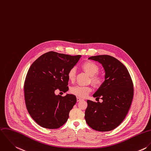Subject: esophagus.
Wrapping results in <instances>:
<instances>
[{
	"instance_id": "esophagus-1",
	"label": "esophagus",
	"mask_w": 151,
	"mask_h": 151,
	"mask_svg": "<svg viewBox=\"0 0 151 151\" xmlns=\"http://www.w3.org/2000/svg\"><path fill=\"white\" fill-rule=\"evenodd\" d=\"M83 100V99H80V98H79V97H77V102H79V101H80Z\"/></svg>"
}]
</instances>
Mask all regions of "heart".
<instances>
[{
  "label": "heart",
  "instance_id": "obj_1",
  "mask_svg": "<svg viewBox=\"0 0 151 151\" xmlns=\"http://www.w3.org/2000/svg\"><path fill=\"white\" fill-rule=\"evenodd\" d=\"M81 67L90 76V81L94 86L99 87L102 86L104 83V77L98 74L99 72V67L95 63L91 61H87L84 62ZM67 77L69 80L74 81L76 78V69L73 67L70 68L67 73ZM92 91V87L90 86H76L70 89L71 94L77 96L78 97L84 98L87 97Z\"/></svg>",
  "mask_w": 151,
  "mask_h": 151
}]
</instances>
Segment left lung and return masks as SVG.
I'll return each mask as SVG.
<instances>
[{
	"label": "left lung",
	"instance_id": "left-lung-1",
	"mask_svg": "<svg viewBox=\"0 0 151 151\" xmlns=\"http://www.w3.org/2000/svg\"><path fill=\"white\" fill-rule=\"evenodd\" d=\"M88 59L102 64L105 81L93 95L102 102L87 100L85 119L92 129L106 132L114 129L124 121L134 97V85L127 67L109 55L92 56Z\"/></svg>",
	"mask_w": 151,
	"mask_h": 151
}]
</instances>
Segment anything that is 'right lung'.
Instances as JSON below:
<instances>
[{
  "mask_svg": "<svg viewBox=\"0 0 151 151\" xmlns=\"http://www.w3.org/2000/svg\"><path fill=\"white\" fill-rule=\"evenodd\" d=\"M81 57L49 51L30 67L24 84L25 104L30 115L40 126L57 129L67 122L77 99L73 94L56 96L54 92L68 91V71Z\"/></svg>",
  "mask_w": 151,
  "mask_h": 151,
  "instance_id": "1",
  "label": "right lung"
}]
</instances>
